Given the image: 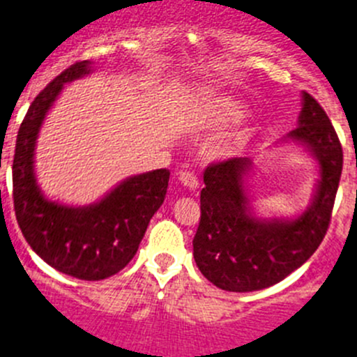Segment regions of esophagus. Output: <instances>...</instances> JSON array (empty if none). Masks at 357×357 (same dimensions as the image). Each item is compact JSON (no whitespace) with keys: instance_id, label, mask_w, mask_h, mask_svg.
I'll list each match as a JSON object with an SVG mask.
<instances>
[{"instance_id":"34e87169","label":"esophagus","mask_w":357,"mask_h":357,"mask_svg":"<svg viewBox=\"0 0 357 357\" xmlns=\"http://www.w3.org/2000/svg\"><path fill=\"white\" fill-rule=\"evenodd\" d=\"M179 181H181L183 186H186L188 190H197L199 186V179L195 178L192 172H186V171H181L179 172Z\"/></svg>"}]
</instances>
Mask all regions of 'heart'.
Returning a JSON list of instances; mask_svg holds the SVG:
<instances>
[{
	"mask_svg": "<svg viewBox=\"0 0 357 357\" xmlns=\"http://www.w3.org/2000/svg\"><path fill=\"white\" fill-rule=\"evenodd\" d=\"M211 116L216 121H229V119L238 116V109H236V105H232V103L222 102L220 105H216V109L211 112Z\"/></svg>",
	"mask_w": 357,
	"mask_h": 357,
	"instance_id": "b5f03b06",
	"label": "heart"
}]
</instances>
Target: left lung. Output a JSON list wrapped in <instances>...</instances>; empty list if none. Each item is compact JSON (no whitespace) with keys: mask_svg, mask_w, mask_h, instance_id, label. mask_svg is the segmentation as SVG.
<instances>
[{"mask_svg":"<svg viewBox=\"0 0 357 357\" xmlns=\"http://www.w3.org/2000/svg\"><path fill=\"white\" fill-rule=\"evenodd\" d=\"M303 146L319 163V181L308 208L294 218H259L250 206L246 156L211 163L201 192V222L194 259L202 275L229 292L271 287L305 264L324 239L338 190L344 153L324 109L303 91L298 128L282 142Z\"/></svg>","mask_w":357,"mask_h":357,"instance_id":"8db88e82","label":"left lung"}]
</instances>
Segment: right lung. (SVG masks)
Wrapping results in <instances>:
<instances>
[{
  "instance_id": "right-lung-1",
  "label": "right lung",
  "mask_w": 357,
  "mask_h": 357,
  "mask_svg": "<svg viewBox=\"0 0 357 357\" xmlns=\"http://www.w3.org/2000/svg\"><path fill=\"white\" fill-rule=\"evenodd\" d=\"M79 61L38 93L21 123L13 155V209L22 236L38 257L79 280H103L121 271L167 194V169L130 176L89 206H66L43 195L35 174V148L43 119L65 84L93 72Z\"/></svg>"
}]
</instances>
